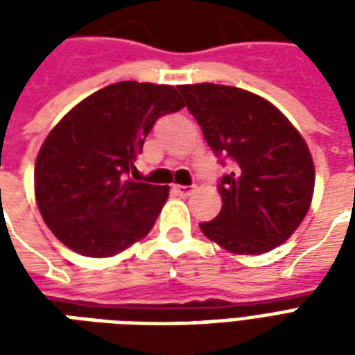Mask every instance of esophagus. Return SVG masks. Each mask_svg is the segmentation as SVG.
Here are the masks:
<instances>
[{"label": "esophagus", "instance_id": "34e87169", "mask_svg": "<svg viewBox=\"0 0 355 355\" xmlns=\"http://www.w3.org/2000/svg\"><path fill=\"white\" fill-rule=\"evenodd\" d=\"M173 192L180 196V198H188V196H192L193 192V186H180V184H175L173 186Z\"/></svg>", "mask_w": 355, "mask_h": 355}]
</instances>
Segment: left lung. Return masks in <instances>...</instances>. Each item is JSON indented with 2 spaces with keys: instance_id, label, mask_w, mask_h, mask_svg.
<instances>
[{
  "instance_id": "left-lung-1",
  "label": "left lung",
  "mask_w": 355,
  "mask_h": 355,
  "mask_svg": "<svg viewBox=\"0 0 355 355\" xmlns=\"http://www.w3.org/2000/svg\"><path fill=\"white\" fill-rule=\"evenodd\" d=\"M218 162L223 209L201 232L236 254L282 245L310 209L315 171L300 132L274 104L245 89L215 83L180 85Z\"/></svg>"
}]
</instances>
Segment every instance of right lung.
I'll use <instances>...</instances> for the list:
<instances>
[{"instance_id": "add662e5", "label": "right lung", "mask_w": 355, "mask_h": 355, "mask_svg": "<svg viewBox=\"0 0 355 355\" xmlns=\"http://www.w3.org/2000/svg\"><path fill=\"white\" fill-rule=\"evenodd\" d=\"M180 108L178 87L119 81L58 121L37 154L34 182L43 220L66 247L112 257L152 230L169 186L131 175L155 121Z\"/></svg>"}]
</instances>
